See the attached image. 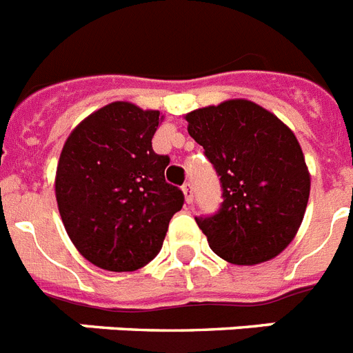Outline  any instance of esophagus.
Instances as JSON below:
<instances>
[{"mask_svg":"<svg viewBox=\"0 0 353 353\" xmlns=\"http://www.w3.org/2000/svg\"><path fill=\"white\" fill-rule=\"evenodd\" d=\"M182 191H183V196H185V202H188V203L193 202V198H194L193 185H191V183H183Z\"/></svg>","mask_w":353,"mask_h":353,"instance_id":"34e87169","label":"esophagus"}]
</instances>
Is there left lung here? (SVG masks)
Here are the masks:
<instances>
[{
  "instance_id": "8db88e82",
  "label": "left lung",
  "mask_w": 353,
  "mask_h": 353,
  "mask_svg": "<svg viewBox=\"0 0 353 353\" xmlns=\"http://www.w3.org/2000/svg\"><path fill=\"white\" fill-rule=\"evenodd\" d=\"M185 121L222 182V208L194 218L212 252L234 265L276 258L298 234L310 194L292 130L247 99L198 108Z\"/></svg>"
}]
</instances>
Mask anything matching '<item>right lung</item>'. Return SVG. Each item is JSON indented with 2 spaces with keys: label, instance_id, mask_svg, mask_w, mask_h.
<instances>
[{
  "label": "right lung",
  "instance_id": "add662e5",
  "mask_svg": "<svg viewBox=\"0 0 353 353\" xmlns=\"http://www.w3.org/2000/svg\"><path fill=\"white\" fill-rule=\"evenodd\" d=\"M162 121L159 110L115 101L79 122L63 145L55 171L61 220L99 269L130 272L150 263L182 209V191L164 179L170 157L151 148Z\"/></svg>",
  "mask_w": 353,
  "mask_h": 353
}]
</instances>
